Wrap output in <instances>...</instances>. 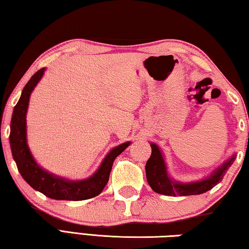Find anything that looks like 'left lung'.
I'll use <instances>...</instances> for the list:
<instances>
[{
    "mask_svg": "<svg viewBox=\"0 0 249 249\" xmlns=\"http://www.w3.org/2000/svg\"><path fill=\"white\" fill-rule=\"evenodd\" d=\"M150 147L151 156L146 163L147 181L155 192L169 196H196L211 190L217 183L221 182L226 171L233 165L236 158V154H233L220 167H217L209 176L199 181L180 182V181L172 179L168 174L165 158H163L162 151L160 150L159 146L155 142H150Z\"/></svg>",
    "mask_w": 249,
    "mask_h": 249,
    "instance_id": "obj_1",
    "label": "left lung"
}]
</instances>
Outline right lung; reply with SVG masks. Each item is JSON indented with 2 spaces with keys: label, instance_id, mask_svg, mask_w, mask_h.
Listing matches in <instances>:
<instances>
[{
  "label": "right lung",
  "instance_id": "add662e5",
  "mask_svg": "<svg viewBox=\"0 0 249 249\" xmlns=\"http://www.w3.org/2000/svg\"><path fill=\"white\" fill-rule=\"evenodd\" d=\"M45 68L33 75L22 91V95L15 105L11 120L10 145L13 158L20 176L36 191L53 200L81 201L99 196L107 185L112 170L113 161L127 148L130 142L116 146L105 156L102 163L93 175L83 180H70L52 174L40 167L33 157L27 144L26 114L29 98L45 73Z\"/></svg>",
  "mask_w": 249,
  "mask_h": 249
}]
</instances>
